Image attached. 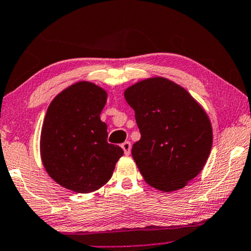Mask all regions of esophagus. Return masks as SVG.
<instances>
[{"instance_id": "esophagus-1", "label": "esophagus", "mask_w": 251, "mask_h": 251, "mask_svg": "<svg viewBox=\"0 0 251 251\" xmlns=\"http://www.w3.org/2000/svg\"><path fill=\"white\" fill-rule=\"evenodd\" d=\"M121 147L126 155H129L130 151H131V143H130V141H125V143L121 145Z\"/></svg>"}]
</instances>
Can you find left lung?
Listing matches in <instances>:
<instances>
[{
  "mask_svg": "<svg viewBox=\"0 0 251 251\" xmlns=\"http://www.w3.org/2000/svg\"><path fill=\"white\" fill-rule=\"evenodd\" d=\"M125 97L141 134L131 154L145 181L165 192L183 188L201 173L212 150L206 112L186 89L161 77L134 83Z\"/></svg>",
  "mask_w": 251,
  "mask_h": 251,
  "instance_id": "1",
  "label": "left lung"
}]
</instances>
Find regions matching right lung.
Listing matches in <instances>:
<instances>
[{
	"label": "right lung",
	"instance_id": "1",
	"mask_svg": "<svg viewBox=\"0 0 251 251\" xmlns=\"http://www.w3.org/2000/svg\"><path fill=\"white\" fill-rule=\"evenodd\" d=\"M107 94L88 81L68 87L47 108L41 133V156L46 172L64 188L88 194L111 179L121 147L107 143L100 112Z\"/></svg>",
	"mask_w": 251,
	"mask_h": 251
}]
</instances>
